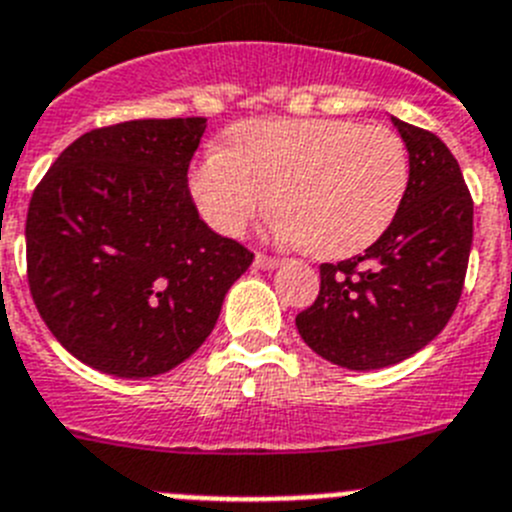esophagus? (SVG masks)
<instances>
[{
  "instance_id": "esophagus-1",
  "label": "esophagus",
  "mask_w": 512,
  "mask_h": 512,
  "mask_svg": "<svg viewBox=\"0 0 512 512\" xmlns=\"http://www.w3.org/2000/svg\"><path fill=\"white\" fill-rule=\"evenodd\" d=\"M253 266L256 269H277L279 266V259H274V256H264V253H256V259H253Z\"/></svg>"
}]
</instances>
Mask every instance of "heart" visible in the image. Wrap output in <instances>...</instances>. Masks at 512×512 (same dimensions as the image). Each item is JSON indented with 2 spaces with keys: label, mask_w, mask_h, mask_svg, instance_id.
I'll return each mask as SVG.
<instances>
[{
  "label": "heart",
  "mask_w": 512,
  "mask_h": 512,
  "mask_svg": "<svg viewBox=\"0 0 512 512\" xmlns=\"http://www.w3.org/2000/svg\"><path fill=\"white\" fill-rule=\"evenodd\" d=\"M410 182L395 130L343 117L251 120L212 146L189 174L207 223L241 235L274 202V233L318 259H346L390 228Z\"/></svg>",
  "instance_id": "b5f03b06"
}]
</instances>
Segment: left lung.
Returning <instances> with one entry per match:
<instances>
[{"instance_id": "1", "label": "left lung", "mask_w": 512, "mask_h": 512, "mask_svg": "<svg viewBox=\"0 0 512 512\" xmlns=\"http://www.w3.org/2000/svg\"><path fill=\"white\" fill-rule=\"evenodd\" d=\"M410 182L395 220L361 256L320 266V295L297 315L330 364L372 372L418 354L446 328L464 287L474 205L438 135L392 117Z\"/></svg>"}]
</instances>
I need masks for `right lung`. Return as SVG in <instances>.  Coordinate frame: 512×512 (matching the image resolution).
<instances>
[{
  "label": "right lung",
  "instance_id": "add662e5",
  "mask_svg": "<svg viewBox=\"0 0 512 512\" xmlns=\"http://www.w3.org/2000/svg\"><path fill=\"white\" fill-rule=\"evenodd\" d=\"M205 117L130 120L76 138L33 192L27 282L81 364L169 372L207 341L253 253L207 228L187 171Z\"/></svg>",
  "mask_w": 512,
  "mask_h": 512
}]
</instances>
